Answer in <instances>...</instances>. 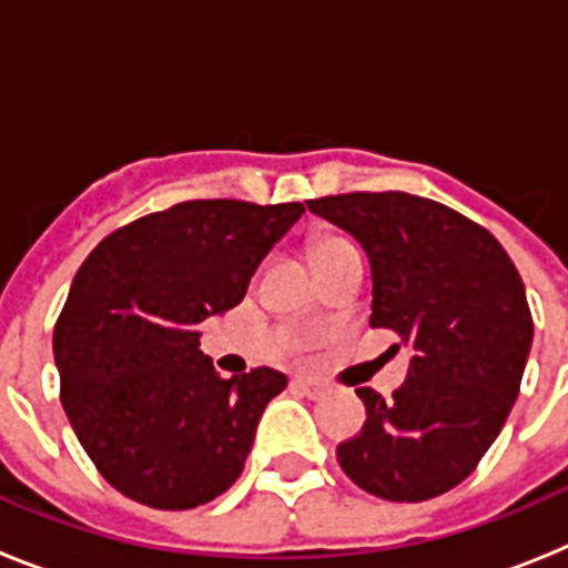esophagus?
I'll return each mask as SVG.
<instances>
[{
	"label": "esophagus",
	"mask_w": 568,
	"mask_h": 568,
	"mask_svg": "<svg viewBox=\"0 0 568 568\" xmlns=\"http://www.w3.org/2000/svg\"><path fill=\"white\" fill-rule=\"evenodd\" d=\"M295 386H301V389H304L310 398H321V395L327 393V386L315 378H307V375H298V378H295Z\"/></svg>",
	"instance_id": "1"
}]
</instances>
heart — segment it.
I'll return each mask as SVG.
<instances>
[{"label": "heart", "mask_w": 568, "mask_h": 568, "mask_svg": "<svg viewBox=\"0 0 568 568\" xmlns=\"http://www.w3.org/2000/svg\"><path fill=\"white\" fill-rule=\"evenodd\" d=\"M349 241L341 239V235H321V239L313 241V247H310V261H318V258H327L329 253H335V250L346 247Z\"/></svg>", "instance_id": "obj_1"}]
</instances>
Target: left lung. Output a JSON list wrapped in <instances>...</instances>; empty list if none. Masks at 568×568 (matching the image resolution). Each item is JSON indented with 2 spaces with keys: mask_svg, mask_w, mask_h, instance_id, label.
<instances>
[{
  "mask_svg": "<svg viewBox=\"0 0 568 568\" xmlns=\"http://www.w3.org/2000/svg\"><path fill=\"white\" fill-rule=\"evenodd\" d=\"M307 207L369 255V327L413 346L393 398L355 389L366 420L338 444L341 469L375 498H438L475 471L520 393L535 324L518 267L489 230L424 195L344 193Z\"/></svg>",
  "mask_w": 568,
  "mask_h": 568,
  "instance_id": "left-lung-1",
  "label": "left lung"
}]
</instances>
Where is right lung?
Segmentation results:
<instances>
[{
	"label": "right lung",
	"instance_id": "obj_1",
	"mask_svg": "<svg viewBox=\"0 0 568 568\" xmlns=\"http://www.w3.org/2000/svg\"><path fill=\"white\" fill-rule=\"evenodd\" d=\"M304 204L195 199L113 230L53 327L59 398L99 475L153 509H195L239 480L287 375L222 378L199 324L235 307Z\"/></svg>",
	"mask_w": 568,
	"mask_h": 568
}]
</instances>
